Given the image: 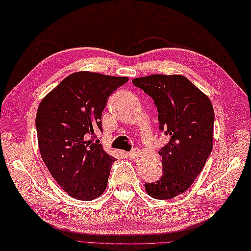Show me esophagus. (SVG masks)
Segmentation results:
<instances>
[{"label":"esophagus","instance_id":"esophagus-1","mask_svg":"<svg viewBox=\"0 0 251 251\" xmlns=\"http://www.w3.org/2000/svg\"><path fill=\"white\" fill-rule=\"evenodd\" d=\"M138 154H139V150L138 149H134V150H132L131 152L126 153V156L130 157V159H135V157L138 156Z\"/></svg>","mask_w":251,"mask_h":251}]
</instances>
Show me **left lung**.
I'll return each mask as SVG.
<instances>
[{"instance_id": "8db88e82", "label": "left lung", "mask_w": 251, "mask_h": 251, "mask_svg": "<svg viewBox=\"0 0 251 251\" xmlns=\"http://www.w3.org/2000/svg\"><path fill=\"white\" fill-rule=\"evenodd\" d=\"M132 82L154 100L160 130L170 137L159 151L163 175L144 187L153 199H174L191 187L213 150V104L182 75H151Z\"/></svg>"}]
</instances>
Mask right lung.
Listing matches in <instances>:
<instances>
[{
  "instance_id": "1",
  "label": "right lung",
  "mask_w": 251,
  "mask_h": 251,
  "mask_svg": "<svg viewBox=\"0 0 251 251\" xmlns=\"http://www.w3.org/2000/svg\"><path fill=\"white\" fill-rule=\"evenodd\" d=\"M128 80L98 73H74L38 105L35 122L42 159L74 199L95 200L107 188L114 157L95 141V131L102 130L101 113L109 96Z\"/></svg>"
}]
</instances>
